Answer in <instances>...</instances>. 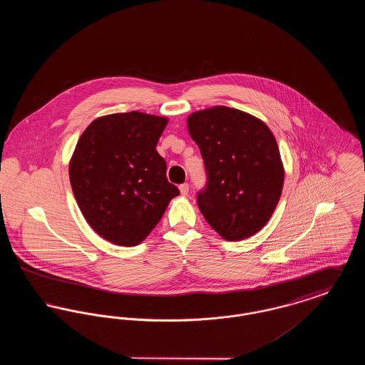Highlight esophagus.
<instances>
[{"label": "esophagus", "instance_id": "obj_1", "mask_svg": "<svg viewBox=\"0 0 365 365\" xmlns=\"http://www.w3.org/2000/svg\"><path fill=\"white\" fill-rule=\"evenodd\" d=\"M189 189H190V187H189L187 183H183V185L179 186V190H180L182 195H187V194H189Z\"/></svg>", "mask_w": 365, "mask_h": 365}]
</instances>
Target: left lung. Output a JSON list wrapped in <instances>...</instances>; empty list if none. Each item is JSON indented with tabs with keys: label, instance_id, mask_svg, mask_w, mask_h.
I'll use <instances>...</instances> for the list:
<instances>
[{
	"label": "left lung",
	"instance_id": "1",
	"mask_svg": "<svg viewBox=\"0 0 365 365\" xmlns=\"http://www.w3.org/2000/svg\"><path fill=\"white\" fill-rule=\"evenodd\" d=\"M207 186L197 194L202 216L227 241L259 232L278 205L284 171L278 143L260 119L227 106L191 113Z\"/></svg>",
	"mask_w": 365,
	"mask_h": 365
}]
</instances>
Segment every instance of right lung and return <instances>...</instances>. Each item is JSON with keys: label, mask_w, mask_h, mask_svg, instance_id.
<instances>
[{"label": "right lung", "mask_w": 365, "mask_h": 365, "mask_svg": "<svg viewBox=\"0 0 365 365\" xmlns=\"http://www.w3.org/2000/svg\"><path fill=\"white\" fill-rule=\"evenodd\" d=\"M168 120L137 110L96 119L70 161V180L87 223L109 242L135 246L179 189L156 146Z\"/></svg>", "instance_id": "right-lung-1"}]
</instances>
